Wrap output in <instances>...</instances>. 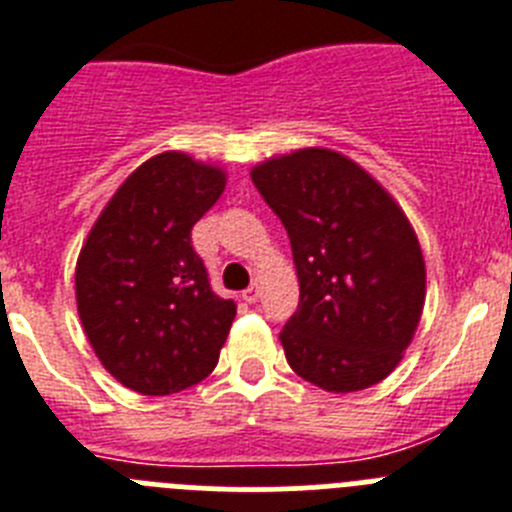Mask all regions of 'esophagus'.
Segmentation results:
<instances>
[{"label":"esophagus","instance_id":"34e87169","mask_svg":"<svg viewBox=\"0 0 512 512\" xmlns=\"http://www.w3.org/2000/svg\"><path fill=\"white\" fill-rule=\"evenodd\" d=\"M242 299L247 301V304H255L257 299H260V283H252L250 288H247V291H242Z\"/></svg>","mask_w":512,"mask_h":512}]
</instances>
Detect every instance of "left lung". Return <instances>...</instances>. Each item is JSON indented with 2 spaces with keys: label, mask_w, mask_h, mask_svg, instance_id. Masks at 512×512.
<instances>
[{
  "label": "left lung",
  "mask_w": 512,
  "mask_h": 512,
  "mask_svg": "<svg viewBox=\"0 0 512 512\" xmlns=\"http://www.w3.org/2000/svg\"><path fill=\"white\" fill-rule=\"evenodd\" d=\"M291 239L299 309L286 361L332 394L379 384L402 361L425 306V260L407 213L361 164L309 146L252 167Z\"/></svg>",
  "instance_id": "left-lung-1"
}]
</instances>
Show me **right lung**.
Here are the masks:
<instances>
[{
	"label": "right lung",
	"mask_w": 512,
	"mask_h": 512,
	"mask_svg": "<svg viewBox=\"0 0 512 512\" xmlns=\"http://www.w3.org/2000/svg\"><path fill=\"white\" fill-rule=\"evenodd\" d=\"M226 170L162 151L123 180L77 257L84 335L115 381L164 397L216 368L237 304L211 288L190 229L219 201Z\"/></svg>",
	"instance_id": "right-lung-1"
}]
</instances>
